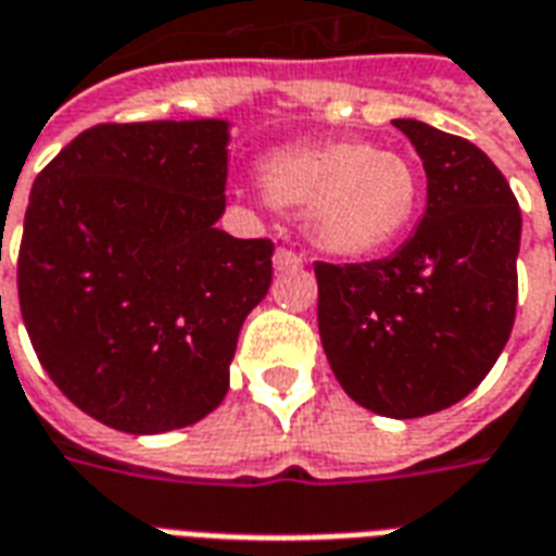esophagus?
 I'll list each match as a JSON object with an SVG mask.
<instances>
[{"mask_svg":"<svg viewBox=\"0 0 556 556\" xmlns=\"http://www.w3.org/2000/svg\"><path fill=\"white\" fill-rule=\"evenodd\" d=\"M305 263V254H299V251L293 249L275 251V269H278V273H283V269H302Z\"/></svg>","mask_w":556,"mask_h":556,"instance_id":"obj_1","label":"esophagus"}]
</instances>
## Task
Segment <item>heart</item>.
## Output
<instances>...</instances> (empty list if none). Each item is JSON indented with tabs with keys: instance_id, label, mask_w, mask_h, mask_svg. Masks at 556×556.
<instances>
[{
	"instance_id": "obj_1",
	"label": "heart",
	"mask_w": 556,
	"mask_h": 556,
	"mask_svg": "<svg viewBox=\"0 0 556 556\" xmlns=\"http://www.w3.org/2000/svg\"><path fill=\"white\" fill-rule=\"evenodd\" d=\"M263 186L278 206L305 210L311 242L334 257L394 245L420 201L415 165L362 139L283 150L263 165Z\"/></svg>"
}]
</instances>
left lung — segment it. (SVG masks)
Masks as SVG:
<instances>
[{"instance_id": "obj_1", "label": "left lung", "mask_w": 556, "mask_h": 556, "mask_svg": "<svg viewBox=\"0 0 556 556\" xmlns=\"http://www.w3.org/2000/svg\"><path fill=\"white\" fill-rule=\"evenodd\" d=\"M427 172V213L391 257L314 263L323 350L376 415L424 417L468 396L504 352L518 302L521 210L462 136L400 117Z\"/></svg>"}]
</instances>
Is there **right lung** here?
<instances>
[{"instance_id":"1","label":"right lung","mask_w":556,"mask_h":556,"mask_svg":"<svg viewBox=\"0 0 556 556\" xmlns=\"http://www.w3.org/2000/svg\"><path fill=\"white\" fill-rule=\"evenodd\" d=\"M225 184L228 121L204 117L97 124L31 186L20 314L52 382L100 424L168 432L228 394L275 245L216 228Z\"/></svg>"}]
</instances>
